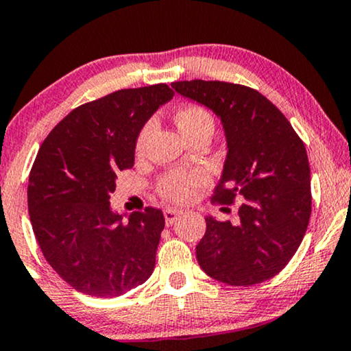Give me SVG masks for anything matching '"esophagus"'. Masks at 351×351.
<instances>
[{
    "instance_id": "1",
    "label": "esophagus",
    "mask_w": 351,
    "mask_h": 351,
    "mask_svg": "<svg viewBox=\"0 0 351 351\" xmlns=\"http://www.w3.org/2000/svg\"><path fill=\"white\" fill-rule=\"evenodd\" d=\"M163 215H165L167 227H170V225L175 223V221L178 220L180 217H183V210H178V208L168 207V208H165V212H163Z\"/></svg>"
}]
</instances>
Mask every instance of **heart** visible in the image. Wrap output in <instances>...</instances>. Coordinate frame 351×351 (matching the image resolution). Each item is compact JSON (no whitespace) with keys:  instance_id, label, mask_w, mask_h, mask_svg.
<instances>
[{"instance_id":"heart-1","label":"heart","mask_w":351,"mask_h":351,"mask_svg":"<svg viewBox=\"0 0 351 351\" xmlns=\"http://www.w3.org/2000/svg\"><path fill=\"white\" fill-rule=\"evenodd\" d=\"M175 121L181 134L189 136L202 128H214V119L201 106H184L176 112ZM154 131V121H147L139 131L136 141V152L143 154L150 132ZM206 183V176L197 170H176L168 173L160 181L162 196L173 202H183L194 194L199 186Z\"/></svg>"}]
</instances>
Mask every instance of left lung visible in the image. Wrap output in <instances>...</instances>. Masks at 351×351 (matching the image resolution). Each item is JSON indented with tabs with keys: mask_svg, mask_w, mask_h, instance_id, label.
<instances>
[{
	"mask_svg": "<svg viewBox=\"0 0 351 351\" xmlns=\"http://www.w3.org/2000/svg\"><path fill=\"white\" fill-rule=\"evenodd\" d=\"M171 87L220 119L227 155L214 199L241 201L238 223L206 217L197 263L227 285L267 280L293 257L309 223L311 170L304 144L280 110L254 88L202 79Z\"/></svg>",
	"mask_w": 351,
	"mask_h": 351,
	"instance_id": "obj_1",
	"label": "left lung"
}]
</instances>
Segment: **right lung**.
Listing matches in <instances>:
<instances>
[{
	"instance_id": "1",
	"label": "right lung",
	"mask_w": 351,
	"mask_h": 351,
	"mask_svg": "<svg viewBox=\"0 0 351 351\" xmlns=\"http://www.w3.org/2000/svg\"><path fill=\"white\" fill-rule=\"evenodd\" d=\"M173 95L157 84L77 106L38 150L29 176L30 223L48 264L81 293L114 298L154 272L163 212L147 207L123 221L110 196L117 173L134 165L139 131Z\"/></svg>"
}]
</instances>
